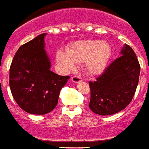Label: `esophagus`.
Segmentation results:
<instances>
[{"mask_svg": "<svg viewBox=\"0 0 149 149\" xmlns=\"http://www.w3.org/2000/svg\"><path fill=\"white\" fill-rule=\"evenodd\" d=\"M71 81H72L73 83H78L82 81V78L79 76H73L72 78H71Z\"/></svg>", "mask_w": 149, "mask_h": 149, "instance_id": "esophagus-1", "label": "esophagus"}]
</instances>
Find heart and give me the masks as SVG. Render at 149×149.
<instances>
[{
	"label": "heart",
	"instance_id": "heart-1",
	"mask_svg": "<svg viewBox=\"0 0 149 149\" xmlns=\"http://www.w3.org/2000/svg\"><path fill=\"white\" fill-rule=\"evenodd\" d=\"M112 56L108 42L97 39L76 41L67 47L66 52H57V62L65 70H73L75 63L84 62V69L89 74L99 75L105 70Z\"/></svg>",
	"mask_w": 149,
	"mask_h": 149
}]
</instances>
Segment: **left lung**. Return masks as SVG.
Instances as JSON below:
<instances>
[{
  "label": "left lung",
  "mask_w": 149,
  "mask_h": 149,
  "mask_svg": "<svg viewBox=\"0 0 149 149\" xmlns=\"http://www.w3.org/2000/svg\"><path fill=\"white\" fill-rule=\"evenodd\" d=\"M120 58L111 63L95 82H90L89 107L101 116L118 113L131 103L139 83L140 66L130 46L124 44Z\"/></svg>",
  "instance_id": "obj_1"
}]
</instances>
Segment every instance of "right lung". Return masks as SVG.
<instances>
[{"mask_svg": "<svg viewBox=\"0 0 149 149\" xmlns=\"http://www.w3.org/2000/svg\"><path fill=\"white\" fill-rule=\"evenodd\" d=\"M46 35L42 33L22 45L9 69L13 99L22 110L33 115H45L54 109L60 91L70 79L50 70L51 62L45 49Z\"/></svg>", "mask_w": 149, "mask_h": 149, "instance_id": "obj_1", "label": "right lung"}]
</instances>
